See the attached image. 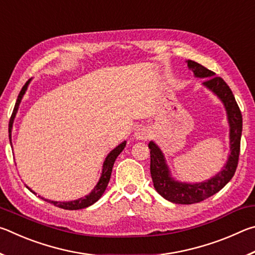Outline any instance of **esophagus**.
Instances as JSON below:
<instances>
[{"mask_svg": "<svg viewBox=\"0 0 255 255\" xmlns=\"http://www.w3.org/2000/svg\"><path fill=\"white\" fill-rule=\"evenodd\" d=\"M135 137H136V139H139V140L147 139V138L149 137V130L145 127L138 128L135 131Z\"/></svg>", "mask_w": 255, "mask_h": 255, "instance_id": "obj_1", "label": "esophagus"}]
</instances>
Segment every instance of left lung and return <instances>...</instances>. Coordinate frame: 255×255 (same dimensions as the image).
Here are the masks:
<instances>
[{
    "label": "left lung",
    "mask_w": 255,
    "mask_h": 255,
    "mask_svg": "<svg viewBox=\"0 0 255 255\" xmlns=\"http://www.w3.org/2000/svg\"><path fill=\"white\" fill-rule=\"evenodd\" d=\"M188 66L197 77H205L204 85L210 89L215 94H217L225 105L231 127V155L223 171L219 172L213 179L196 184L180 183L171 179L161 149L153 141H150L148 144L150 149V175H152L154 188L166 200L180 205H191L205 200L222 190L230 182L235 174L237 164H239L241 135L242 127H243L240 107L226 82L222 77L215 76L213 71L193 60H188Z\"/></svg>",
    "instance_id": "left-lung-1"
}]
</instances>
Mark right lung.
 I'll use <instances>...</instances> for the list:
<instances>
[{
	"mask_svg": "<svg viewBox=\"0 0 255 255\" xmlns=\"http://www.w3.org/2000/svg\"><path fill=\"white\" fill-rule=\"evenodd\" d=\"M29 82H30V80L25 82V84L22 86V89H21V91H20L19 96H18V99H16V102H15L13 112H12V115H11L10 123H8V137H10V139H11L12 125H13V120H14V117H15V114H16V111H18V108H19V105H20V102H21V99H22L23 94L25 92V90H27V88H28ZM125 146H126V141H124V143H122L119 146H117V147H116L114 150H112V152H110L109 155H108L105 163H103V170H102L101 178H100V180H99V182L96 185V188L92 190V192L90 193V195H88V196L84 197V198H81V199H79V200L68 201V202H60V201L58 202V201H51V200H47V199H44V200H46L47 202H50L51 205H54L56 207H59V208L67 209V210L83 209V208H86V207L93 205L94 202L100 199L101 196L103 195V192H105V190L107 189V185H108V183H109V181H110L112 167H114V164H115L116 158H117L118 155L123 152V149L125 148ZM29 190H30V191H32L31 189H29Z\"/></svg>",
	"mask_w": 255,
	"mask_h": 255,
	"instance_id": "right-lung-1",
	"label": "right lung"
}]
</instances>
